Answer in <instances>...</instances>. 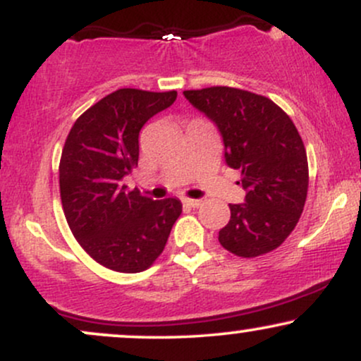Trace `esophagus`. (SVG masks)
<instances>
[{"instance_id": "1", "label": "esophagus", "mask_w": 361, "mask_h": 361, "mask_svg": "<svg viewBox=\"0 0 361 361\" xmlns=\"http://www.w3.org/2000/svg\"><path fill=\"white\" fill-rule=\"evenodd\" d=\"M183 204H186L188 207H193V209H197V207L202 205V200H198V198H185Z\"/></svg>"}]
</instances>
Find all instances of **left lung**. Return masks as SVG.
<instances>
[{"mask_svg": "<svg viewBox=\"0 0 361 361\" xmlns=\"http://www.w3.org/2000/svg\"><path fill=\"white\" fill-rule=\"evenodd\" d=\"M185 98L221 130L227 166L241 171L244 204H229L219 243L241 258L280 246L295 229L309 188L304 142L270 98L229 86L186 90Z\"/></svg>", "mask_w": 361, "mask_h": 361, "instance_id": "1", "label": "left lung"}]
</instances>
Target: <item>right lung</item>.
<instances>
[{
	"instance_id": "add662e5",
	"label": "right lung",
	"mask_w": 361,
	"mask_h": 361,
	"mask_svg": "<svg viewBox=\"0 0 361 361\" xmlns=\"http://www.w3.org/2000/svg\"><path fill=\"white\" fill-rule=\"evenodd\" d=\"M175 100L176 91H114L74 122L62 147L66 221L82 250L114 271L147 270L181 214L178 198L151 200L123 185L137 166L140 128Z\"/></svg>"
}]
</instances>
